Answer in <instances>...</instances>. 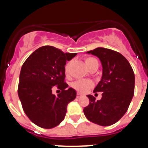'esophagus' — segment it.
I'll use <instances>...</instances> for the list:
<instances>
[{
	"label": "esophagus",
	"mask_w": 148,
	"mask_h": 148,
	"mask_svg": "<svg viewBox=\"0 0 148 148\" xmlns=\"http://www.w3.org/2000/svg\"><path fill=\"white\" fill-rule=\"evenodd\" d=\"M82 96V95L81 93H79V92H78L77 93V98H81Z\"/></svg>",
	"instance_id": "obj_1"
}]
</instances>
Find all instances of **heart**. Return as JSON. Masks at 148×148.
<instances>
[{
  "label": "heart",
  "instance_id": "heart-1",
  "mask_svg": "<svg viewBox=\"0 0 148 148\" xmlns=\"http://www.w3.org/2000/svg\"><path fill=\"white\" fill-rule=\"evenodd\" d=\"M97 61L95 58H92V57H88L85 59V64L87 65V67H89L91 64H92L93 61ZM64 73L66 75H67L68 73H69V64H66L64 67ZM92 86V82H90L89 80H78L76 82H73L72 84V87L74 89L80 92H85L88 90L89 88Z\"/></svg>",
  "mask_w": 148,
  "mask_h": 148
}]
</instances>
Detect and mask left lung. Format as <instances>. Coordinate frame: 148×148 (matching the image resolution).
<instances>
[{"instance_id": "left-lung-1", "label": "left lung", "mask_w": 148, "mask_h": 148, "mask_svg": "<svg viewBox=\"0 0 148 148\" xmlns=\"http://www.w3.org/2000/svg\"><path fill=\"white\" fill-rule=\"evenodd\" d=\"M97 56L102 65V76L93 92H102L100 100L92 95L84 113L89 121L110 126L119 121L127 110L135 87V75L127 60L114 50L98 47L87 52Z\"/></svg>"}]
</instances>
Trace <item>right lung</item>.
Segmentation results:
<instances>
[{"mask_svg":"<svg viewBox=\"0 0 148 148\" xmlns=\"http://www.w3.org/2000/svg\"><path fill=\"white\" fill-rule=\"evenodd\" d=\"M77 53L44 46L29 56L21 67L18 93L24 113L34 124L49 129L64 120L67 104L76 98V91L67 88L64 67ZM55 86L62 90L56 97Z\"/></svg>","mask_w":148,"mask_h":148,"instance_id":"obj_1","label":"right lung"}]
</instances>
